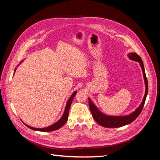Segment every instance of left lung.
Here are the masks:
<instances>
[{
    "label": "left lung",
    "instance_id": "8db88e82",
    "mask_svg": "<svg viewBox=\"0 0 160 160\" xmlns=\"http://www.w3.org/2000/svg\"><path fill=\"white\" fill-rule=\"evenodd\" d=\"M128 56L129 59L139 62V65L142 67L143 74L145 85H146V92H145V95L143 97L142 103L140 104V105L136 109H135V111L128 115L124 116H110L103 113L101 111L98 109V108L96 107L94 103L92 102V101L89 98V105L92 115H93V118L97 123L103 127L108 128H120L124 126L125 125L131 123L138 117L140 113H141L144 106L145 101H146L148 92V84L146 72H145L143 62L141 59V57H140L137 53L130 52L129 53Z\"/></svg>",
    "mask_w": 160,
    "mask_h": 160
}]
</instances>
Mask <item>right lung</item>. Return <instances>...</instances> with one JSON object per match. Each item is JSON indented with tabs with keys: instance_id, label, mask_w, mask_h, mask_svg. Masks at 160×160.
Masks as SVG:
<instances>
[{
	"instance_id": "1",
	"label": "right lung",
	"mask_w": 160,
	"mask_h": 160,
	"mask_svg": "<svg viewBox=\"0 0 160 160\" xmlns=\"http://www.w3.org/2000/svg\"><path fill=\"white\" fill-rule=\"evenodd\" d=\"M16 69H14V72H15V71H16ZM76 93H77V91H75L74 93L71 95V96L70 97V98L69 99V100L67 101V103L66 107H65V111H64V113H63V114H62V117L61 118V119L59 121H57V122L56 123H55L54 124L50 125V126H49V127L44 128H32V127L29 126V125L25 124V123H23L25 124L26 126H27L28 128H30V129H31L32 130H35V131H39V132H52V131H55V130H57V129H59V128H61L62 126V125H63L67 122V119H68V115H69V109H70V107H71V103H72V99H73L74 97H75Z\"/></svg>"
}]
</instances>
